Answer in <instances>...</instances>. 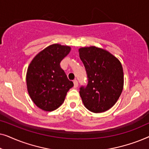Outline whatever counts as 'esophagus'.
Returning <instances> with one entry per match:
<instances>
[{
	"label": "esophagus",
	"mask_w": 149,
	"mask_h": 149,
	"mask_svg": "<svg viewBox=\"0 0 149 149\" xmlns=\"http://www.w3.org/2000/svg\"><path fill=\"white\" fill-rule=\"evenodd\" d=\"M73 83H74V87H78V81H77V79H74V80L73 81Z\"/></svg>",
	"instance_id": "obj_1"
}]
</instances>
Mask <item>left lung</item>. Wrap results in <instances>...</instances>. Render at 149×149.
<instances>
[{"label": "left lung", "mask_w": 149, "mask_h": 149, "mask_svg": "<svg viewBox=\"0 0 149 149\" xmlns=\"http://www.w3.org/2000/svg\"><path fill=\"white\" fill-rule=\"evenodd\" d=\"M79 56L87 77L86 86L79 93L85 107L95 113H102L117 102L123 87V71L113 55L96 47L80 48Z\"/></svg>", "instance_id": "obj_1"}]
</instances>
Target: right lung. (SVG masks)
<instances>
[{
	"label": "right lung",
	"instance_id": "add662e5",
	"mask_svg": "<svg viewBox=\"0 0 149 149\" xmlns=\"http://www.w3.org/2000/svg\"><path fill=\"white\" fill-rule=\"evenodd\" d=\"M70 51L68 46L52 45L36 55L28 66L26 74L28 93L34 103L43 111L58 109L74 85L60 66L61 61Z\"/></svg>",
	"mask_w": 149,
	"mask_h": 149
}]
</instances>
